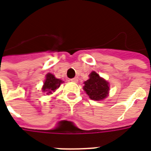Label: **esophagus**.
<instances>
[{"label": "esophagus", "mask_w": 151, "mask_h": 151, "mask_svg": "<svg viewBox=\"0 0 151 151\" xmlns=\"http://www.w3.org/2000/svg\"><path fill=\"white\" fill-rule=\"evenodd\" d=\"M71 81H72L73 82H78V79L77 78H74L71 79Z\"/></svg>", "instance_id": "obj_1"}]
</instances>
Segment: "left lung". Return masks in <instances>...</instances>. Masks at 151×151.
Segmentation results:
<instances>
[{"label":"left lung","mask_w":151,"mask_h":151,"mask_svg":"<svg viewBox=\"0 0 151 151\" xmlns=\"http://www.w3.org/2000/svg\"><path fill=\"white\" fill-rule=\"evenodd\" d=\"M89 79L84 82V91L89 95L91 99L93 100H102L107 98L109 92L108 82L99 77L95 71L91 73Z\"/></svg>","instance_id":"8db88e82"}]
</instances>
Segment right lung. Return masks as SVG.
Returning a JSON list of instances; mask_svg holds the SVG:
<instances>
[{"label": "right lung", "mask_w": 151, "mask_h": 151, "mask_svg": "<svg viewBox=\"0 0 151 151\" xmlns=\"http://www.w3.org/2000/svg\"><path fill=\"white\" fill-rule=\"evenodd\" d=\"M62 82V80L56 78L55 76L49 73L46 75V79H45L44 83H43L42 91H43V92H45L46 95H51L54 91H56V89L59 88Z\"/></svg>", "instance_id": "1"}]
</instances>
